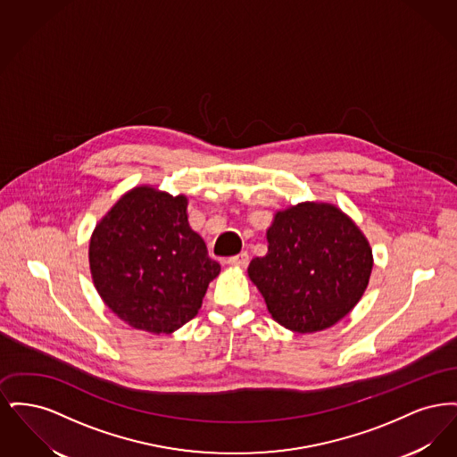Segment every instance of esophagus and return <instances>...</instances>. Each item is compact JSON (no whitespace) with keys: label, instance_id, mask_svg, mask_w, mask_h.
<instances>
[{"label":"esophagus","instance_id":"obj_1","mask_svg":"<svg viewBox=\"0 0 457 457\" xmlns=\"http://www.w3.org/2000/svg\"><path fill=\"white\" fill-rule=\"evenodd\" d=\"M228 263L233 265V267H245V265L248 263V253L243 252V253H238V255H235V257H229Z\"/></svg>","mask_w":457,"mask_h":457}]
</instances>
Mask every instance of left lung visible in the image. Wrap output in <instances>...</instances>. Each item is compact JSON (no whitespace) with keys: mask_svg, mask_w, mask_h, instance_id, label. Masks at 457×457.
<instances>
[{"mask_svg":"<svg viewBox=\"0 0 457 457\" xmlns=\"http://www.w3.org/2000/svg\"><path fill=\"white\" fill-rule=\"evenodd\" d=\"M267 255L248 276L276 322L298 332L337 324L369 286V239L336 205L303 202L276 212L267 229Z\"/></svg>","mask_w":457,"mask_h":457,"instance_id":"left-lung-1","label":"left lung"}]
</instances>
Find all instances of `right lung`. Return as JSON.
<instances>
[{
	"mask_svg": "<svg viewBox=\"0 0 457 457\" xmlns=\"http://www.w3.org/2000/svg\"><path fill=\"white\" fill-rule=\"evenodd\" d=\"M188 200L135 187L96 226L88 245L92 281L123 322L171 334L198 313L220 265L190 228Z\"/></svg>",
	"mask_w": 457,
	"mask_h": 457,
	"instance_id": "right-lung-1",
	"label": "right lung"
}]
</instances>
